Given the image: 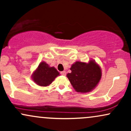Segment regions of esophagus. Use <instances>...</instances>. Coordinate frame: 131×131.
Segmentation results:
<instances>
[{
	"label": "esophagus",
	"instance_id": "1",
	"mask_svg": "<svg viewBox=\"0 0 131 131\" xmlns=\"http://www.w3.org/2000/svg\"><path fill=\"white\" fill-rule=\"evenodd\" d=\"M60 74L61 75H63V76H65V75H66V71H61Z\"/></svg>",
	"mask_w": 131,
	"mask_h": 131
}]
</instances>
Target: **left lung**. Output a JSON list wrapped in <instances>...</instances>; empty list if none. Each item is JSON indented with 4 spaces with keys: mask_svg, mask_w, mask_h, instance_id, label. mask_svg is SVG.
I'll return each instance as SVG.
<instances>
[{
    "mask_svg": "<svg viewBox=\"0 0 131 131\" xmlns=\"http://www.w3.org/2000/svg\"><path fill=\"white\" fill-rule=\"evenodd\" d=\"M70 70L71 73H68L67 76L78 92L92 91L98 84L102 77L100 66L92 60L88 63L76 61L72 64Z\"/></svg>",
    "mask_w": 131,
    "mask_h": 131,
    "instance_id": "1",
    "label": "left lung"
}]
</instances>
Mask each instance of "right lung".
I'll use <instances>...</instances> for the list:
<instances>
[{
	"label": "right lung",
	"instance_id": "1",
	"mask_svg": "<svg viewBox=\"0 0 131 131\" xmlns=\"http://www.w3.org/2000/svg\"><path fill=\"white\" fill-rule=\"evenodd\" d=\"M59 72L54 67H50L44 61H42L32 75V80L40 86H47L59 76Z\"/></svg>",
	"mask_w": 131,
	"mask_h": 131
}]
</instances>
